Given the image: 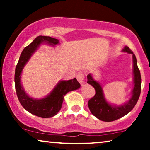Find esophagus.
<instances>
[{
  "mask_svg": "<svg viewBox=\"0 0 150 150\" xmlns=\"http://www.w3.org/2000/svg\"><path fill=\"white\" fill-rule=\"evenodd\" d=\"M76 77L77 81L80 82L81 85H83V84L85 83V75H84L82 72H79V73H77Z\"/></svg>",
  "mask_w": 150,
  "mask_h": 150,
  "instance_id": "esophagus-1",
  "label": "esophagus"
}]
</instances>
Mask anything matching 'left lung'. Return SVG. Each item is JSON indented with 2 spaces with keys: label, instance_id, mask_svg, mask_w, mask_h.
I'll use <instances>...</instances> for the list:
<instances>
[{
  "label": "left lung",
  "instance_id": "1",
  "mask_svg": "<svg viewBox=\"0 0 150 150\" xmlns=\"http://www.w3.org/2000/svg\"><path fill=\"white\" fill-rule=\"evenodd\" d=\"M123 51L131 53L133 59L134 87L132 91V97L128 102L120 106H113L108 104L105 99L103 89L99 82L93 79L91 74L87 75V83L94 87L95 89V94L88 101L89 108L94 116L103 121H113L128 114L137 104L140 95L141 75L140 70L137 67L136 57L128 46H125Z\"/></svg>",
  "mask_w": 150,
  "mask_h": 150
}]
</instances>
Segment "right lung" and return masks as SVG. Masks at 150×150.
Returning <instances> with one entry per match:
<instances>
[{"mask_svg":"<svg viewBox=\"0 0 150 150\" xmlns=\"http://www.w3.org/2000/svg\"><path fill=\"white\" fill-rule=\"evenodd\" d=\"M42 42L56 45L59 43V41L57 39L51 37L39 36L30 45L26 46L20 55L19 61L15 68V85L17 96L24 108L32 114L41 118H47L57 114L62 107L65 94L68 92L80 88V84L77 82L76 78L67 81H60L52 92L42 99H33L26 94L20 83V75L25 65Z\"/></svg>","mask_w":150,"mask_h":150,"instance_id":"obj_1","label":"right lung"}]
</instances>
